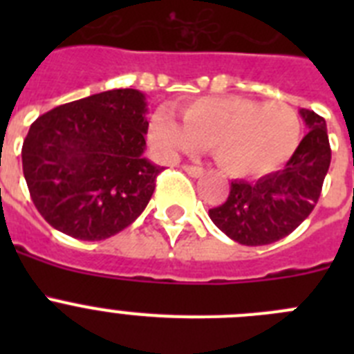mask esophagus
Wrapping results in <instances>:
<instances>
[{"instance_id":"esophagus-1","label":"esophagus","mask_w":354,"mask_h":354,"mask_svg":"<svg viewBox=\"0 0 354 354\" xmlns=\"http://www.w3.org/2000/svg\"><path fill=\"white\" fill-rule=\"evenodd\" d=\"M183 170L186 171L189 177H202L204 175V168H200V167H193V165H184Z\"/></svg>"}]
</instances>
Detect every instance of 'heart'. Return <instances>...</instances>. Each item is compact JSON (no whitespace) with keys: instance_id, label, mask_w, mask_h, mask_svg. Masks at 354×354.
Segmentation results:
<instances>
[{"instance_id":"heart-1","label":"heart","mask_w":354,"mask_h":354,"mask_svg":"<svg viewBox=\"0 0 354 354\" xmlns=\"http://www.w3.org/2000/svg\"><path fill=\"white\" fill-rule=\"evenodd\" d=\"M183 120L159 108L150 120V138L159 154L177 158L200 145L232 177H257L283 167L301 138V118L283 101L246 97H202L183 106Z\"/></svg>"}]
</instances>
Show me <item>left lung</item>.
Here are the masks:
<instances>
[{
    "instance_id": "8db88e82",
    "label": "left lung",
    "mask_w": 354,
    "mask_h": 354,
    "mask_svg": "<svg viewBox=\"0 0 354 354\" xmlns=\"http://www.w3.org/2000/svg\"><path fill=\"white\" fill-rule=\"evenodd\" d=\"M308 127L283 170L255 183L234 180L230 195L209 218L239 245L261 246L289 236L317 204L331 161L326 120L310 109H299Z\"/></svg>"
}]
</instances>
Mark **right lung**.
<instances>
[{
  "label": "right lung",
  "mask_w": 354,
  "mask_h": 354,
  "mask_svg": "<svg viewBox=\"0 0 354 354\" xmlns=\"http://www.w3.org/2000/svg\"><path fill=\"white\" fill-rule=\"evenodd\" d=\"M147 113L145 93L120 88L58 106L31 124L24 179L51 227L101 241L142 214L162 170L143 158Z\"/></svg>",
  "instance_id": "right-lung-1"
}]
</instances>
